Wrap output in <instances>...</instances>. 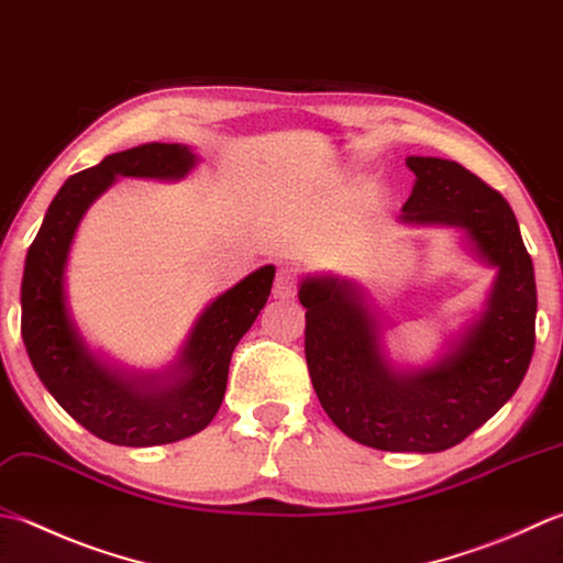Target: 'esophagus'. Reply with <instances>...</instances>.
Here are the masks:
<instances>
[{
    "mask_svg": "<svg viewBox=\"0 0 563 563\" xmlns=\"http://www.w3.org/2000/svg\"><path fill=\"white\" fill-rule=\"evenodd\" d=\"M297 271L288 268V266H280L278 273H275V283H273V297H280V300H288V297H295L297 292Z\"/></svg>",
    "mask_w": 563,
    "mask_h": 563,
    "instance_id": "esophagus-1",
    "label": "esophagus"
}]
</instances>
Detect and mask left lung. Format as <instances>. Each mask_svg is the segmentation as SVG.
I'll list each match as a JSON object with an SVG mask.
<instances>
[{
    "label": "left lung",
    "instance_id": "left-lung-1",
    "mask_svg": "<svg viewBox=\"0 0 563 563\" xmlns=\"http://www.w3.org/2000/svg\"><path fill=\"white\" fill-rule=\"evenodd\" d=\"M405 222L461 227L498 268L488 310L437 366L400 376L383 358L376 319L336 278L302 283L305 358L314 393L341 432L380 451H444L486 424L520 388L534 351L537 285L505 197L461 163L410 156Z\"/></svg>",
    "mask_w": 563,
    "mask_h": 563
}]
</instances>
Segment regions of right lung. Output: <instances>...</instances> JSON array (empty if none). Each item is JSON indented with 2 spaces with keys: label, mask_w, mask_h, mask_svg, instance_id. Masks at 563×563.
<instances>
[{
  "label": "right lung",
  "mask_w": 563,
  "mask_h": 563,
  "mask_svg": "<svg viewBox=\"0 0 563 563\" xmlns=\"http://www.w3.org/2000/svg\"><path fill=\"white\" fill-rule=\"evenodd\" d=\"M192 165L195 153L180 143H146L70 175L26 253L21 336L33 371L75 422L109 444H170L212 422L224 400L231 354L271 295L275 268L263 266L217 297L197 319L168 376L129 380L102 366L77 336L65 307L63 273L85 209L119 175L173 180Z\"/></svg>",
  "instance_id": "right-lung-1"
}]
</instances>
